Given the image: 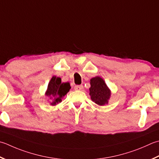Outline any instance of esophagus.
Instances as JSON below:
<instances>
[{
    "label": "esophagus",
    "instance_id": "1",
    "mask_svg": "<svg viewBox=\"0 0 159 159\" xmlns=\"http://www.w3.org/2000/svg\"><path fill=\"white\" fill-rule=\"evenodd\" d=\"M83 88V85H75L74 86V89L75 90H81Z\"/></svg>",
    "mask_w": 159,
    "mask_h": 159
}]
</instances>
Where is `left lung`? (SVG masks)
I'll return each mask as SVG.
<instances>
[{
    "instance_id": "8db88e82",
    "label": "left lung",
    "mask_w": 159,
    "mask_h": 159,
    "mask_svg": "<svg viewBox=\"0 0 159 159\" xmlns=\"http://www.w3.org/2000/svg\"><path fill=\"white\" fill-rule=\"evenodd\" d=\"M89 95L91 99L98 105H104L108 103L111 92L104 80L100 76H96L90 80Z\"/></svg>"
}]
</instances>
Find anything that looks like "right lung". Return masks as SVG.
<instances>
[{"mask_svg":"<svg viewBox=\"0 0 159 159\" xmlns=\"http://www.w3.org/2000/svg\"><path fill=\"white\" fill-rule=\"evenodd\" d=\"M70 88L69 83H61L60 77L53 76L48 84L45 94L50 98H53V101L50 104L56 105L62 101V98L67 94Z\"/></svg>","mask_w":159,"mask_h":159,"instance_id":"add662e5","label":"right lung"}]
</instances>
